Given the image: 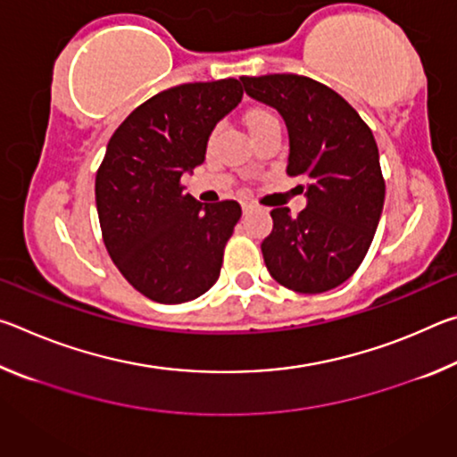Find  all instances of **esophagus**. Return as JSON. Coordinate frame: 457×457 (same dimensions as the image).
Listing matches in <instances>:
<instances>
[{
    "mask_svg": "<svg viewBox=\"0 0 457 457\" xmlns=\"http://www.w3.org/2000/svg\"><path fill=\"white\" fill-rule=\"evenodd\" d=\"M242 210H244V213H247L250 210H253V204H247V201H244V204H242Z\"/></svg>",
    "mask_w": 457,
    "mask_h": 457,
    "instance_id": "obj_1",
    "label": "esophagus"
}]
</instances>
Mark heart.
I'll return each instance as SVG.
<instances>
[{
    "label": "heart",
    "instance_id": "1",
    "mask_svg": "<svg viewBox=\"0 0 457 457\" xmlns=\"http://www.w3.org/2000/svg\"><path fill=\"white\" fill-rule=\"evenodd\" d=\"M272 119H276L272 112H268V111H262V108H253V111H250L247 112V127H256V125H260V122H264V120H272ZM215 137V133L212 135V138Z\"/></svg>",
    "mask_w": 457,
    "mask_h": 457
}]
</instances>
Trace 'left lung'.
<instances>
[{"label":"left lung","mask_w":457,"mask_h":457,"mask_svg":"<svg viewBox=\"0 0 457 457\" xmlns=\"http://www.w3.org/2000/svg\"><path fill=\"white\" fill-rule=\"evenodd\" d=\"M242 82L247 95L282 114L290 137L286 173L308 181V205L298 215L288 207L270 212L274 228L262 242L268 272L294 292L337 288L365 260L383 212L375 137L343 96L308 76H242Z\"/></svg>","instance_id":"left-lung-1"}]
</instances>
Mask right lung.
<instances>
[{
    "label": "right lung",
    "mask_w": 457,
    "mask_h": 457,
    "mask_svg": "<svg viewBox=\"0 0 457 457\" xmlns=\"http://www.w3.org/2000/svg\"><path fill=\"white\" fill-rule=\"evenodd\" d=\"M242 96L236 79L179 84L137 106L106 145L95 185L104 245L154 303H189L218 282L242 207L199 204L181 175L204 163L213 127Z\"/></svg>",
    "instance_id": "obj_1"
}]
</instances>
